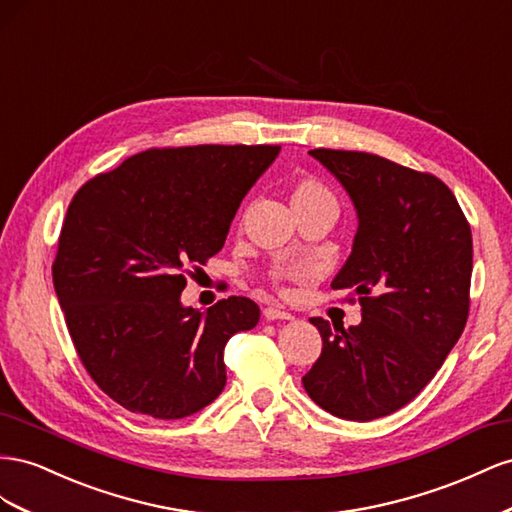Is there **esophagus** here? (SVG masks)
Instances as JSON below:
<instances>
[{
  "mask_svg": "<svg viewBox=\"0 0 512 512\" xmlns=\"http://www.w3.org/2000/svg\"><path fill=\"white\" fill-rule=\"evenodd\" d=\"M264 319L274 321V319H294V315L287 313L281 306H266L264 309Z\"/></svg>",
  "mask_w": 512,
  "mask_h": 512,
  "instance_id": "obj_1",
  "label": "esophagus"
}]
</instances>
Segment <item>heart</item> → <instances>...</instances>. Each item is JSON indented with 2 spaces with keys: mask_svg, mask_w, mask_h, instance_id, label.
<instances>
[{
  "mask_svg": "<svg viewBox=\"0 0 512 512\" xmlns=\"http://www.w3.org/2000/svg\"><path fill=\"white\" fill-rule=\"evenodd\" d=\"M319 197H332L328 188L315 178H304L294 188V201L302 199H319Z\"/></svg>",
  "mask_w": 512,
  "mask_h": 512,
  "instance_id": "1",
  "label": "heart"
}]
</instances>
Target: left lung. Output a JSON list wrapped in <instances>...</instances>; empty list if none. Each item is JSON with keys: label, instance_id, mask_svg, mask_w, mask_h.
<instances>
[{"label": "left lung", "instance_id": "left-lung-1", "mask_svg": "<svg viewBox=\"0 0 512 512\" xmlns=\"http://www.w3.org/2000/svg\"><path fill=\"white\" fill-rule=\"evenodd\" d=\"M345 186L358 212L354 251L332 289H349L362 321L345 330L311 317L321 354L302 377L332 416L375 420L425 388L470 313L472 229L433 173L352 150L309 152Z\"/></svg>", "mask_w": 512, "mask_h": 512}]
</instances>
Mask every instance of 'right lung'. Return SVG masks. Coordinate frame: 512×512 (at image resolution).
<instances>
[{
    "mask_svg": "<svg viewBox=\"0 0 512 512\" xmlns=\"http://www.w3.org/2000/svg\"><path fill=\"white\" fill-rule=\"evenodd\" d=\"M279 152L152 148L72 197L53 287L85 371L128 412L184 418L225 388V345L257 326L259 306L231 296L201 315L180 294L191 266L197 272L221 251L244 195Z\"/></svg>",
    "mask_w": 512,
    "mask_h": 512,
    "instance_id": "obj_1",
    "label": "right lung"
}]
</instances>
